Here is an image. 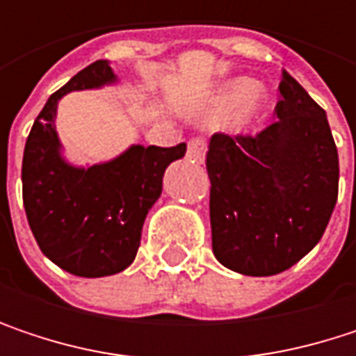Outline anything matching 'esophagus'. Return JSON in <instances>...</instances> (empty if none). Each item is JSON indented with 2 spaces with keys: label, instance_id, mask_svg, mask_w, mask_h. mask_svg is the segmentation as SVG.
I'll return each instance as SVG.
<instances>
[{
  "label": "esophagus",
  "instance_id": "34e87169",
  "mask_svg": "<svg viewBox=\"0 0 356 356\" xmlns=\"http://www.w3.org/2000/svg\"><path fill=\"white\" fill-rule=\"evenodd\" d=\"M187 159L193 163H204L206 161V144L204 140L195 138L187 144Z\"/></svg>",
  "mask_w": 356,
  "mask_h": 356
}]
</instances>
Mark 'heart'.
I'll use <instances>...</instances> for the list:
<instances>
[{
  "instance_id": "b5f03b06",
  "label": "heart",
  "mask_w": 356,
  "mask_h": 356,
  "mask_svg": "<svg viewBox=\"0 0 356 356\" xmlns=\"http://www.w3.org/2000/svg\"><path fill=\"white\" fill-rule=\"evenodd\" d=\"M264 92L257 88L255 80L251 78H235L231 82H227L218 95L214 97L212 105H210V113L212 115H225L231 108L239 107L235 115V129L237 131H245L251 127V123L259 117L261 107H264Z\"/></svg>"
}]
</instances>
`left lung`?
<instances>
[{
	"label": "left lung",
	"instance_id": "1",
	"mask_svg": "<svg viewBox=\"0 0 356 356\" xmlns=\"http://www.w3.org/2000/svg\"><path fill=\"white\" fill-rule=\"evenodd\" d=\"M278 121L257 136L214 134L206 154L216 259L274 276L321 239L338 197V150L325 111L282 70Z\"/></svg>",
	"mask_w": 356,
	"mask_h": 356
}]
</instances>
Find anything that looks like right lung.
Returning <instances> with one entry per match:
<instances>
[{"instance_id": "obj_1", "label": "right lung", "mask_w": 356, "mask_h": 356, "mask_svg": "<svg viewBox=\"0 0 356 356\" xmlns=\"http://www.w3.org/2000/svg\"><path fill=\"white\" fill-rule=\"evenodd\" d=\"M117 80L107 59L78 72L49 97L24 146L22 197L31 231L55 266L82 278L111 276L134 261L146 214L161 197L163 175L187 148L131 144L107 163H67L55 127L57 103L67 92L103 88Z\"/></svg>"}]
</instances>
